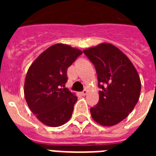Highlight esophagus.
<instances>
[{
	"label": "esophagus",
	"mask_w": 156,
	"mask_h": 156,
	"mask_svg": "<svg viewBox=\"0 0 156 156\" xmlns=\"http://www.w3.org/2000/svg\"><path fill=\"white\" fill-rule=\"evenodd\" d=\"M81 94H82V95H87V90H83V91L81 92Z\"/></svg>",
	"instance_id": "34e87169"
}]
</instances>
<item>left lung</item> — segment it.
Masks as SVG:
<instances>
[{"label": "left lung", "mask_w": 156, "mask_h": 156, "mask_svg": "<svg viewBox=\"0 0 156 156\" xmlns=\"http://www.w3.org/2000/svg\"><path fill=\"white\" fill-rule=\"evenodd\" d=\"M97 73L100 100L90 108L93 120L104 126L123 121L138 103L141 92L138 73L129 59L110 44L83 51Z\"/></svg>", "instance_id": "8db88e82"}]
</instances>
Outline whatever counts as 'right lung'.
<instances>
[{
    "label": "right lung",
    "mask_w": 156,
    "mask_h": 156,
    "mask_svg": "<svg viewBox=\"0 0 156 156\" xmlns=\"http://www.w3.org/2000/svg\"><path fill=\"white\" fill-rule=\"evenodd\" d=\"M83 52L62 44L38 56L26 76L24 95L30 111L46 126L56 127L69 120L78 98L66 87L67 69Z\"/></svg>",
    "instance_id": "obj_1"
}]
</instances>
